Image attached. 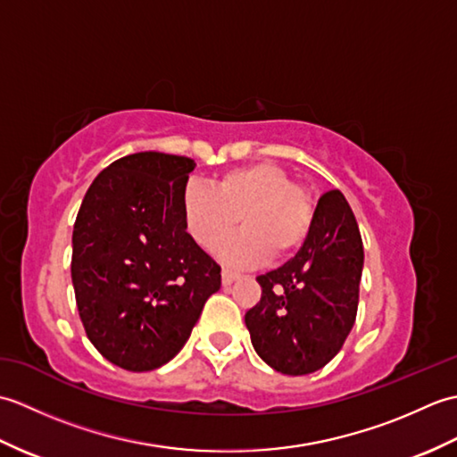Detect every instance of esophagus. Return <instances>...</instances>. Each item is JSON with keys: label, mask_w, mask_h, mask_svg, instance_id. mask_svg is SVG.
Listing matches in <instances>:
<instances>
[{"label": "esophagus", "mask_w": 457, "mask_h": 457, "mask_svg": "<svg viewBox=\"0 0 457 457\" xmlns=\"http://www.w3.org/2000/svg\"><path fill=\"white\" fill-rule=\"evenodd\" d=\"M241 275L239 273H236V270H231V269H223L221 270V283L223 285H231L234 283V280H237Z\"/></svg>", "instance_id": "esophagus-1"}]
</instances>
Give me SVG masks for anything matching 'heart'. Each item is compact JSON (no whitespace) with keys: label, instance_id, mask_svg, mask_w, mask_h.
<instances>
[{"label":"heart","instance_id":"b5f03b06","mask_svg":"<svg viewBox=\"0 0 457 457\" xmlns=\"http://www.w3.org/2000/svg\"><path fill=\"white\" fill-rule=\"evenodd\" d=\"M182 218L188 234L204 249L236 265H257L270 257L288 259L306 244L314 223V202L306 187L293 182L275 162H249L221 172L213 188L188 182L182 192Z\"/></svg>","mask_w":457,"mask_h":457}]
</instances>
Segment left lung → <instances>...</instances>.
Here are the masks:
<instances>
[{"instance_id": "left-lung-1", "label": "left lung", "mask_w": 457, "mask_h": 457, "mask_svg": "<svg viewBox=\"0 0 457 457\" xmlns=\"http://www.w3.org/2000/svg\"><path fill=\"white\" fill-rule=\"evenodd\" d=\"M363 241L339 190L318 200L312 231L283 267L257 277L245 312L255 352L278 373L308 375L332 361L357 316Z\"/></svg>"}]
</instances>
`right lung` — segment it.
Instances as JSON below:
<instances>
[{"label":"right lung","mask_w":457,"mask_h":457,"mask_svg":"<svg viewBox=\"0 0 457 457\" xmlns=\"http://www.w3.org/2000/svg\"><path fill=\"white\" fill-rule=\"evenodd\" d=\"M194 167L157 151L113 161L74 221L71 273L86 336L128 371L169 363L221 287V267L184 226Z\"/></svg>","instance_id":"obj_1"}]
</instances>
